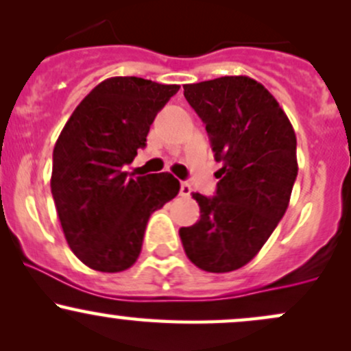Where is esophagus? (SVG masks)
I'll return each instance as SVG.
<instances>
[{
	"mask_svg": "<svg viewBox=\"0 0 351 351\" xmlns=\"http://www.w3.org/2000/svg\"><path fill=\"white\" fill-rule=\"evenodd\" d=\"M180 194H181V196H184V197H188L189 194H191V186H189V183H186V181H181Z\"/></svg>",
	"mask_w": 351,
	"mask_h": 351,
	"instance_id": "obj_1",
	"label": "esophagus"
}]
</instances>
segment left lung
<instances>
[{
  "label": "left lung",
  "instance_id": "1",
  "mask_svg": "<svg viewBox=\"0 0 351 351\" xmlns=\"http://www.w3.org/2000/svg\"><path fill=\"white\" fill-rule=\"evenodd\" d=\"M222 163L216 196L193 193L201 219L181 227L186 256L209 273L242 268L261 250L288 209L298 176L296 134L263 84L221 77L183 84Z\"/></svg>",
  "mask_w": 351,
  "mask_h": 351
}]
</instances>
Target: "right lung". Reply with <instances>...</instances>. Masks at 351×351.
Listing matches in <instances>:
<instances>
[{
  "label": "right lung",
  "mask_w": 351,
  "mask_h": 351,
  "mask_svg": "<svg viewBox=\"0 0 351 351\" xmlns=\"http://www.w3.org/2000/svg\"><path fill=\"white\" fill-rule=\"evenodd\" d=\"M178 84L112 77L84 96L53 147L50 188L71 252L86 267H132L154 210L180 191L171 173L129 178L124 165L143 149L152 122Z\"/></svg>",
  "instance_id": "1"
}]
</instances>
